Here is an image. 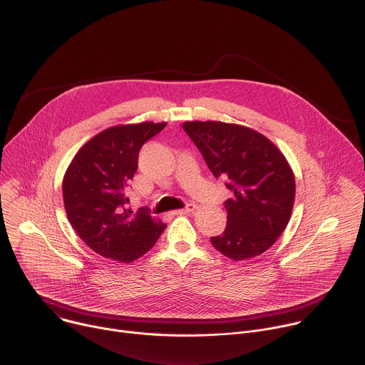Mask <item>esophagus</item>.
<instances>
[{"mask_svg": "<svg viewBox=\"0 0 365 365\" xmlns=\"http://www.w3.org/2000/svg\"><path fill=\"white\" fill-rule=\"evenodd\" d=\"M195 209H196V206H195L193 203H189V205H186L183 209H179V210L172 212V215H175V216H178V215H186V213H192Z\"/></svg>", "mask_w": 365, "mask_h": 365, "instance_id": "esophagus-1", "label": "esophagus"}]
</instances>
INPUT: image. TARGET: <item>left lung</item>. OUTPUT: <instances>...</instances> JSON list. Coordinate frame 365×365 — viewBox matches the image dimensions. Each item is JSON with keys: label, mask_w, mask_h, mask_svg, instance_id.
Here are the masks:
<instances>
[{"label": "left lung", "mask_w": 365, "mask_h": 365, "mask_svg": "<svg viewBox=\"0 0 365 365\" xmlns=\"http://www.w3.org/2000/svg\"><path fill=\"white\" fill-rule=\"evenodd\" d=\"M183 130L202 153L212 175L225 178L233 196L216 251L245 261L268 251L285 230L295 199V178L279 149L264 135L222 121H185Z\"/></svg>", "instance_id": "obj_1"}]
</instances>
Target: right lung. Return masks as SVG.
<instances>
[{
	"label": "right lung",
	"mask_w": 365,
	"mask_h": 365,
	"mask_svg": "<svg viewBox=\"0 0 365 365\" xmlns=\"http://www.w3.org/2000/svg\"><path fill=\"white\" fill-rule=\"evenodd\" d=\"M166 123L145 121L103 130L71 160L63 179L64 207L77 235L94 252L132 262L149 252L166 225L142 207H128V187L142 146Z\"/></svg>",
	"instance_id": "obj_1"
}]
</instances>
